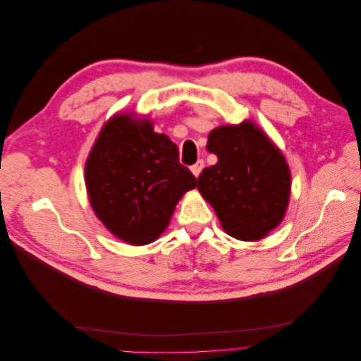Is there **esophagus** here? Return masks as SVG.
I'll return each instance as SVG.
<instances>
[{
	"label": "esophagus",
	"instance_id": "esophagus-1",
	"mask_svg": "<svg viewBox=\"0 0 361 361\" xmlns=\"http://www.w3.org/2000/svg\"><path fill=\"white\" fill-rule=\"evenodd\" d=\"M203 167H204V162H203L202 159L195 162L194 166H191V171H192V174H194L195 178H199V176H200V173H202Z\"/></svg>",
	"mask_w": 361,
	"mask_h": 361
}]
</instances>
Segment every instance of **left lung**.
Masks as SVG:
<instances>
[{
    "label": "left lung",
    "instance_id": "8db88e82",
    "mask_svg": "<svg viewBox=\"0 0 361 361\" xmlns=\"http://www.w3.org/2000/svg\"><path fill=\"white\" fill-rule=\"evenodd\" d=\"M206 149L218 161L202 171L199 191L224 231L243 241L268 235L289 203L290 171L281 152L253 122L211 130Z\"/></svg>",
    "mask_w": 361,
    "mask_h": 361
}]
</instances>
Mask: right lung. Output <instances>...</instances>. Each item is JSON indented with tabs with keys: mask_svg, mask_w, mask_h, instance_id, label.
<instances>
[{
	"mask_svg": "<svg viewBox=\"0 0 361 361\" xmlns=\"http://www.w3.org/2000/svg\"><path fill=\"white\" fill-rule=\"evenodd\" d=\"M85 185L97 218L114 236L146 245L166 231L174 206L197 179L179 162L178 146L149 120H108L85 162Z\"/></svg>",
	"mask_w": 361,
	"mask_h": 361,
	"instance_id": "obj_1",
	"label": "right lung"
}]
</instances>
